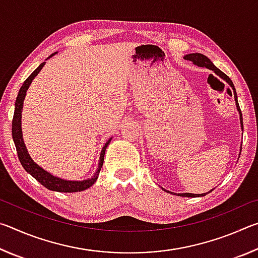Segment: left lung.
Returning a JSON list of instances; mask_svg holds the SVG:
<instances>
[{
    "instance_id": "left-lung-1",
    "label": "left lung",
    "mask_w": 258,
    "mask_h": 258,
    "mask_svg": "<svg viewBox=\"0 0 258 258\" xmlns=\"http://www.w3.org/2000/svg\"><path fill=\"white\" fill-rule=\"evenodd\" d=\"M184 59L189 60V61H192V62H194L195 64H197V66L206 67L208 69H211V71H214L217 76H220L221 78H223V80H225L231 86H232V89L234 90V85H233L232 81L230 80V77L228 75H225V74L222 72V71H220V69H218L215 66V64H214L212 61L207 58L206 55H204L202 53H191V54L185 55ZM234 99H235V104H237V108H238V110L240 112V121H241V128L243 130L242 115H241V110H240V107H239V103H238V100H237V93H235V90H234ZM180 196H182V197H197V195H194V194H181ZM202 196H205V194L202 195Z\"/></svg>"
}]
</instances>
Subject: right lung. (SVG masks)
Here are the masks:
<instances>
[{
  "instance_id": "1",
  "label": "right lung",
  "mask_w": 258,
  "mask_h": 258,
  "mask_svg": "<svg viewBox=\"0 0 258 258\" xmlns=\"http://www.w3.org/2000/svg\"><path fill=\"white\" fill-rule=\"evenodd\" d=\"M55 53H52L50 56L54 55ZM44 64H45V62H42L40 66L35 69V71L28 76L27 80L24 82L23 86L20 87L18 97H17V100H16L14 119H12V139H14V142L16 145L18 158L20 160L21 165H23V167L25 168V171L29 173L34 178H36V180L40 182L43 186H45L46 189H49V190L58 191V192H80L83 190H86L87 187H90L95 181H97L99 173H100V171H101L103 160H104V152H106L107 147L109 143H110L111 139L108 140V142L102 148L101 155H100V163H99L98 171L95 172L94 175L91 178H89V180H84L81 182L61 180V178H59V177L51 175L50 173H47L42 167H40L37 164L34 163L33 159L30 158V156L28 155V151H27V149H26L24 140H23V133H21V109H23L25 95H26V92H27L30 83H32V81L34 80V77L41 72V69L43 68Z\"/></svg>"
}]
</instances>
